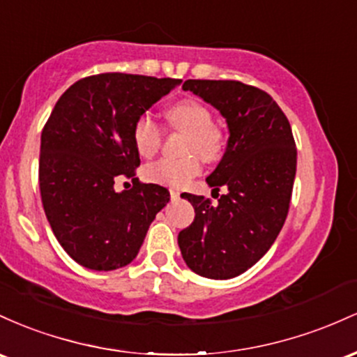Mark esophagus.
Instances as JSON below:
<instances>
[{
  "mask_svg": "<svg viewBox=\"0 0 357 357\" xmlns=\"http://www.w3.org/2000/svg\"><path fill=\"white\" fill-rule=\"evenodd\" d=\"M170 197H172V200L180 199V192L175 190V189H170Z\"/></svg>",
  "mask_w": 357,
  "mask_h": 357,
  "instance_id": "esophagus-1",
  "label": "esophagus"
}]
</instances>
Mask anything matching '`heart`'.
Wrapping results in <instances>:
<instances>
[{"label":"heart","mask_w":357,"mask_h":357,"mask_svg":"<svg viewBox=\"0 0 357 357\" xmlns=\"http://www.w3.org/2000/svg\"><path fill=\"white\" fill-rule=\"evenodd\" d=\"M165 118L172 130L187 133L180 158H160L148 163L143 175L148 182L168 187H183L200 172V158L214 162L222 151L221 130L212 125L209 107L195 99H183L167 109ZM163 130L150 116H139L133 126V145L142 157H153L162 146Z\"/></svg>","instance_id":"1"}]
</instances>
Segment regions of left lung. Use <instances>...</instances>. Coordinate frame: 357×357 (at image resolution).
<instances>
[{"instance_id":"1","label":"left lung","mask_w":357,"mask_h":357,"mask_svg":"<svg viewBox=\"0 0 357 357\" xmlns=\"http://www.w3.org/2000/svg\"><path fill=\"white\" fill-rule=\"evenodd\" d=\"M226 118V151L207 177L212 204L204 195L183 194L195 218L178 232L183 261L212 280L244 273L275 243L285 224L297 170V148L290 123L270 94L239 81L183 82ZM219 194L215 195V199Z\"/></svg>"}]
</instances>
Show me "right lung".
<instances>
[{
    "instance_id": "obj_1",
    "label": "right lung",
    "mask_w": 357,
    "mask_h": 357,
    "mask_svg": "<svg viewBox=\"0 0 357 357\" xmlns=\"http://www.w3.org/2000/svg\"><path fill=\"white\" fill-rule=\"evenodd\" d=\"M182 82L148 75L84 77L63 92L42 131L38 180L52 231L74 261L98 271L126 266L170 192L135 178L136 119ZM131 178L130 191L114 180Z\"/></svg>"
}]
</instances>
